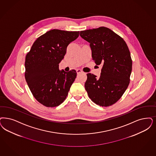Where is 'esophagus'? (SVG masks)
Instances as JSON below:
<instances>
[{
  "label": "esophagus",
  "mask_w": 156,
  "mask_h": 156,
  "mask_svg": "<svg viewBox=\"0 0 156 156\" xmlns=\"http://www.w3.org/2000/svg\"><path fill=\"white\" fill-rule=\"evenodd\" d=\"M82 73H83V71H82V70H80V69H78V70H76V73H77V74H80Z\"/></svg>",
  "instance_id": "34e87169"
}]
</instances>
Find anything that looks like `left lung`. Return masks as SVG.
<instances>
[{
    "label": "left lung",
    "instance_id": "left-lung-1",
    "mask_svg": "<svg viewBox=\"0 0 156 156\" xmlns=\"http://www.w3.org/2000/svg\"><path fill=\"white\" fill-rule=\"evenodd\" d=\"M90 43L93 59L102 65L99 78L87 74L85 87L92 101L102 107L117 102L128 87L132 71V59L125 41L110 29L101 27L80 32Z\"/></svg>",
    "mask_w": 156,
    "mask_h": 156
}]
</instances>
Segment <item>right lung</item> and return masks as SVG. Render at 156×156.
Here are the masks:
<instances>
[{
	"mask_svg": "<svg viewBox=\"0 0 156 156\" xmlns=\"http://www.w3.org/2000/svg\"><path fill=\"white\" fill-rule=\"evenodd\" d=\"M80 31L51 30L37 38L25 57V77L36 100L47 107L63 102L76 76L74 70L60 71L69 44Z\"/></svg>",
	"mask_w": 156,
	"mask_h": 156,
	"instance_id": "right-lung-1",
	"label": "right lung"
}]
</instances>
